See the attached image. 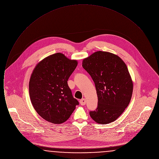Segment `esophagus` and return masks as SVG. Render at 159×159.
Returning <instances> with one entry per match:
<instances>
[{"instance_id": "34e87169", "label": "esophagus", "mask_w": 159, "mask_h": 159, "mask_svg": "<svg viewBox=\"0 0 159 159\" xmlns=\"http://www.w3.org/2000/svg\"><path fill=\"white\" fill-rule=\"evenodd\" d=\"M80 104L82 106H84L86 104V99L84 98L80 100Z\"/></svg>"}]
</instances>
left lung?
<instances>
[{"instance_id":"obj_1","label":"left lung","mask_w":159,"mask_h":159,"mask_svg":"<svg viewBox=\"0 0 159 159\" xmlns=\"http://www.w3.org/2000/svg\"><path fill=\"white\" fill-rule=\"evenodd\" d=\"M82 67L94 82L98 96L97 109L89 112L91 118L99 124L115 121L132 95L133 83L126 65L116 55L97 51L83 60Z\"/></svg>"}]
</instances>
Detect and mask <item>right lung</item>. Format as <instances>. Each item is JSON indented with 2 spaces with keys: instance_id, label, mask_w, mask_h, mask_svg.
Listing matches in <instances>:
<instances>
[{
  "instance_id": "obj_1",
  "label": "right lung",
  "mask_w": 159,
  "mask_h": 159,
  "mask_svg": "<svg viewBox=\"0 0 159 159\" xmlns=\"http://www.w3.org/2000/svg\"><path fill=\"white\" fill-rule=\"evenodd\" d=\"M77 66V61L56 53L41 61L33 70L29 82L31 102L46 121L64 123L79 104L67 83Z\"/></svg>"
}]
</instances>
